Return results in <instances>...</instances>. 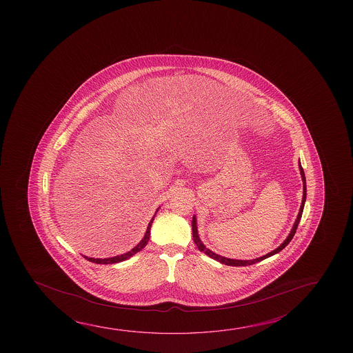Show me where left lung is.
Returning <instances> with one entry per match:
<instances>
[{"instance_id": "8db88e82", "label": "left lung", "mask_w": 353, "mask_h": 353, "mask_svg": "<svg viewBox=\"0 0 353 353\" xmlns=\"http://www.w3.org/2000/svg\"><path fill=\"white\" fill-rule=\"evenodd\" d=\"M299 170H301V179H303V201H301V209H299V213H298V216H296V220H295L294 225H293V229H292V232L289 234L288 237L285 239V241H284L279 248H277L276 250H273L272 252L270 254H265V256H262V257H259V259H254V260L250 261H243V260H232V259H226V257H223V256H219V254H214L213 251H210V250L207 249L204 245H203L202 241H201V239L198 236V230H196V216H193V219H192V234H193V241L196 245V248L198 250L201 251V252H204V254L209 256L210 259H214V260L219 261L221 263H224V265H228V266H249V265H254V263H257V262H260V261L265 260L267 257H270L272 254H278L281 250H283L289 243H290V240L293 239L294 236L295 232H296V228H298V224H299V221L301 219V214H303V209H304V204H305L306 199V179H305V174H304V170L301 168V161H299Z\"/></svg>"}]
</instances>
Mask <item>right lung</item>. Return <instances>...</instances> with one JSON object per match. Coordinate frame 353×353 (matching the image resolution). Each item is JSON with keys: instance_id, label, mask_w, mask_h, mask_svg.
I'll use <instances>...</instances> for the list:
<instances>
[{"instance_id": "add662e5", "label": "right lung", "mask_w": 353, "mask_h": 353, "mask_svg": "<svg viewBox=\"0 0 353 353\" xmlns=\"http://www.w3.org/2000/svg\"><path fill=\"white\" fill-rule=\"evenodd\" d=\"M154 218H155V215L152 216V219L150 220V223H149V225H148V229H146V232H145L144 239L140 241L133 250H130L129 252L127 254H121V256H116V257H110V259H91V257H87V256H83L87 261H90V262H93V263H99V265H110V263H117V262H121V261H125L129 259V257H132L133 254H137V252H139L140 250L144 249L145 246H146V243L149 241V237H150V228L151 224H152V221H154Z\"/></svg>"}]
</instances>
